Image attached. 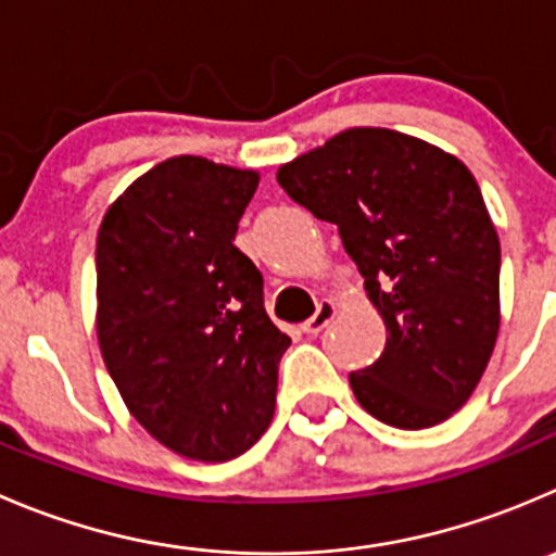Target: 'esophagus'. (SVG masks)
Segmentation results:
<instances>
[{
    "label": "esophagus",
    "mask_w": 556,
    "mask_h": 556,
    "mask_svg": "<svg viewBox=\"0 0 556 556\" xmlns=\"http://www.w3.org/2000/svg\"><path fill=\"white\" fill-rule=\"evenodd\" d=\"M333 315H337V304H333V301H328V299L320 301V304H317L315 315H312L306 323H301V331L309 333V337H315V333H320L323 328H326L328 323L333 320Z\"/></svg>",
    "instance_id": "obj_1"
}]
</instances>
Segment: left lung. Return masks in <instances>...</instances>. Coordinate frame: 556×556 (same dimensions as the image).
I'll list each match as a JSON object with an SVG mask.
<instances>
[{
  "label": "left lung",
  "mask_w": 556,
  "mask_h": 556,
  "mask_svg": "<svg viewBox=\"0 0 556 556\" xmlns=\"http://www.w3.org/2000/svg\"><path fill=\"white\" fill-rule=\"evenodd\" d=\"M279 187L339 228L386 323V350L350 371L377 421L429 429L470 399L500 331V239L476 176L432 143L353 127L282 165Z\"/></svg>",
  "instance_id": "8db88e82"
}]
</instances>
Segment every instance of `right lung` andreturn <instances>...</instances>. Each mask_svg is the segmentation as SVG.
Segmentation results:
<instances>
[{"mask_svg":"<svg viewBox=\"0 0 556 556\" xmlns=\"http://www.w3.org/2000/svg\"><path fill=\"white\" fill-rule=\"evenodd\" d=\"M261 176L170 157L113 201L97 233V339L132 418L195 462L250 451L274 418L290 337L233 244Z\"/></svg>","mask_w":556,"mask_h":556,"instance_id":"add662e5","label":"right lung"}]
</instances>
